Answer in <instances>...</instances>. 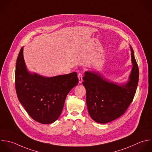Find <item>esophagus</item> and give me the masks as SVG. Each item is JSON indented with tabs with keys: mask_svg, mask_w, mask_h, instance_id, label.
I'll return each instance as SVG.
<instances>
[{
	"mask_svg": "<svg viewBox=\"0 0 152 152\" xmlns=\"http://www.w3.org/2000/svg\"><path fill=\"white\" fill-rule=\"evenodd\" d=\"M77 77H78V79H79V83H82V80H83V75L82 73H79L78 75H77Z\"/></svg>",
	"mask_w": 152,
	"mask_h": 152,
	"instance_id": "esophagus-1",
	"label": "esophagus"
}]
</instances>
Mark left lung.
Wrapping results in <instances>:
<instances>
[{
  "instance_id": "obj_1",
  "label": "left lung",
  "mask_w": 152,
  "mask_h": 152,
  "mask_svg": "<svg viewBox=\"0 0 152 152\" xmlns=\"http://www.w3.org/2000/svg\"><path fill=\"white\" fill-rule=\"evenodd\" d=\"M132 69L129 80L124 84L107 79L99 72L86 71L82 82L86 91V104L91 117L95 122H111L126 112L135 95L139 70L131 45Z\"/></svg>"
}]
</instances>
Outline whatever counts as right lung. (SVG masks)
<instances>
[{"instance_id":"1","label":"right lung","mask_w":152,"mask_h":152,"mask_svg":"<svg viewBox=\"0 0 152 152\" xmlns=\"http://www.w3.org/2000/svg\"><path fill=\"white\" fill-rule=\"evenodd\" d=\"M22 47L16 63L15 88L18 98L29 115L44 124L56 121L63 109L66 98L79 83L76 72L44 77L29 72Z\"/></svg>"}]
</instances>
